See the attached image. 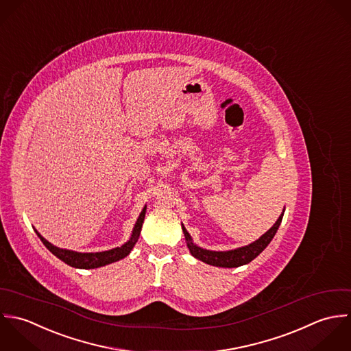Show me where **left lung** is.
<instances>
[{
	"label": "left lung",
	"mask_w": 351,
	"mask_h": 351,
	"mask_svg": "<svg viewBox=\"0 0 351 351\" xmlns=\"http://www.w3.org/2000/svg\"><path fill=\"white\" fill-rule=\"evenodd\" d=\"M283 213H285V209L278 217V219L276 221V223L265 234H262L258 240H255L254 243H251L248 245L239 247V248L229 250V251H211V250L202 248V247L197 245L193 241V237L190 236V233L187 232L184 225H182V229H183L184 239H186L187 247L190 250V254L194 258H197V259H199L204 263H208L210 266L232 269V267H240V266H244V265L250 263L270 244V241L273 240V237L276 236V233L280 228Z\"/></svg>",
	"instance_id": "1"
}]
</instances>
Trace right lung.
<instances>
[{"label": "right lung", "mask_w": 351, "mask_h": 351, "mask_svg": "<svg viewBox=\"0 0 351 351\" xmlns=\"http://www.w3.org/2000/svg\"><path fill=\"white\" fill-rule=\"evenodd\" d=\"M145 213H146V206H143V209L141 211L140 217L137 218V222L133 228L132 236L125 244H122L121 247L108 250V251H101V252H77V251H71V250L60 248V247L51 244L50 241H47L36 229H35V232H36L38 237L42 240V243L46 245V248L53 255H56L58 259L65 262L66 265H69L74 269H84V270L97 269V267H103V266L111 265L114 262H118V261L126 258L132 252V250L134 248V245L140 237Z\"/></svg>", "instance_id": "obj_1"}]
</instances>
